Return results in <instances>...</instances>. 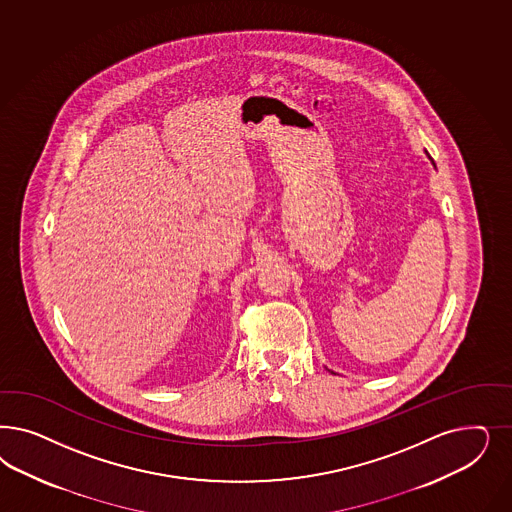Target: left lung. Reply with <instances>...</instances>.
<instances>
[{"label":"left lung","mask_w":512,"mask_h":512,"mask_svg":"<svg viewBox=\"0 0 512 512\" xmlns=\"http://www.w3.org/2000/svg\"><path fill=\"white\" fill-rule=\"evenodd\" d=\"M426 154H428V152H426Z\"/></svg>","instance_id":"8db88e82"}]
</instances>
